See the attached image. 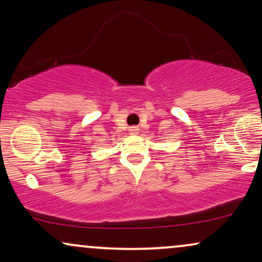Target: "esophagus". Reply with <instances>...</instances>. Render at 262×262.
<instances>
[{"mask_svg": "<svg viewBox=\"0 0 262 262\" xmlns=\"http://www.w3.org/2000/svg\"><path fill=\"white\" fill-rule=\"evenodd\" d=\"M129 134H130V135L139 134V128L138 127H130V128H129Z\"/></svg>", "mask_w": 262, "mask_h": 262, "instance_id": "esophagus-1", "label": "esophagus"}]
</instances>
